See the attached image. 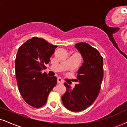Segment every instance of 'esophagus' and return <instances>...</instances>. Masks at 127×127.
Here are the masks:
<instances>
[{
  "label": "esophagus",
  "mask_w": 127,
  "mask_h": 127,
  "mask_svg": "<svg viewBox=\"0 0 127 127\" xmlns=\"http://www.w3.org/2000/svg\"><path fill=\"white\" fill-rule=\"evenodd\" d=\"M57 81H58V84H64V81L62 80L61 78H58Z\"/></svg>",
  "instance_id": "obj_1"
}]
</instances>
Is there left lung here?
Segmentation results:
<instances>
[{
    "instance_id": "1",
    "label": "left lung",
    "mask_w": 127,
    "mask_h": 127,
    "mask_svg": "<svg viewBox=\"0 0 127 127\" xmlns=\"http://www.w3.org/2000/svg\"><path fill=\"white\" fill-rule=\"evenodd\" d=\"M75 47L82 55L84 63L78 70L75 87L72 89L66 83V91L62 96L64 105L69 110L79 112L93 104L99 94L104 76L103 58L98 50L86 42Z\"/></svg>"
}]
</instances>
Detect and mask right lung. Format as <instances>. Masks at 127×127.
I'll list each match as a JSON object with an SVG mask.
<instances>
[{
	"mask_svg": "<svg viewBox=\"0 0 127 127\" xmlns=\"http://www.w3.org/2000/svg\"><path fill=\"white\" fill-rule=\"evenodd\" d=\"M57 48L42 38L33 37L19 48L15 73L20 94L31 107L39 108L46 104L49 92L57 84V78L49 77L42 71Z\"/></svg>",
	"mask_w": 127,
	"mask_h": 127,
	"instance_id": "1",
	"label": "right lung"
}]
</instances>
